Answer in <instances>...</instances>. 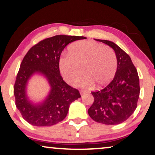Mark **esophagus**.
<instances>
[{"label": "esophagus", "mask_w": 155, "mask_h": 155, "mask_svg": "<svg viewBox=\"0 0 155 155\" xmlns=\"http://www.w3.org/2000/svg\"><path fill=\"white\" fill-rule=\"evenodd\" d=\"M80 93H81V95H83V94H84L86 93V91H83V90H81V91H80Z\"/></svg>", "instance_id": "obj_1"}]
</instances>
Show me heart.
<instances>
[{"instance_id": "b5f03b06", "label": "heart", "mask_w": 155, "mask_h": 155, "mask_svg": "<svg viewBox=\"0 0 155 155\" xmlns=\"http://www.w3.org/2000/svg\"><path fill=\"white\" fill-rule=\"evenodd\" d=\"M61 74L68 84L75 85L83 76L84 87L107 85L115 77L117 68L116 54L111 48L92 40H81L69 47V54L59 61Z\"/></svg>"}]
</instances>
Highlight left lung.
I'll return each mask as SVG.
<instances>
[{"label":"left lung","mask_w":155,"mask_h":155,"mask_svg":"<svg viewBox=\"0 0 155 155\" xmlns=\"http://www.w3.org/2000/svg\"><path fill=\"white\" fill-rule=\"evenodd\" d=\"M97 41L114 48L117 59L116 73L109 84L102 90L92 92L94 102L87 110L90 117L104 124L122 123L137 107L140 94L139 77L129 55L113 41Z\"/></svg>","instance_id":"obj_1"}]
</instances>
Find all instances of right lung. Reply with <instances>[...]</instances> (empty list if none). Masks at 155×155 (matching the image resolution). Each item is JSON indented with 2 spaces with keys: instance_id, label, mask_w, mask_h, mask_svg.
<instances>
[{
  "instance_id": "right-lung-1",
  "label": "right lung",
  "mask_w": 155,
  "mask_h": 155,
  "mask_svg": "<svg viewBox=\"0 0 155 155\" xmlns=\"http://www.w3.org/2000/svg\"><path fill=\"white\" fill-rule=\"evenodd\" d=\"M86 38L55 35L40 41L32 47L21 63L14 86L16 107L23 118L32 125L48 127L65 118L71 102L81 97L79 91L67 84L61 77L59 61L68 44ZM35 73L45 75L51 85L48 98L40 105H33L27 100L25 87Z\"/></svg>"
}]
</instances>
